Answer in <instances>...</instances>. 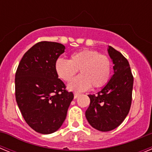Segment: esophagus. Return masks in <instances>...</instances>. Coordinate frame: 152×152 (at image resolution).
I'll list each match as a JSON object with an SVG mask.
<instances>
[{"label": "esophagus", "instance_id": "esophagus-1", "mask_svg": "<svg viewBox=\"0 0 152 152\" xmlns=\"http://www.w3.org/2000/svg\"><path fill=\"white\" fill-rule=\"evenodd\" d=\"M79 96H80V94H79V93H75V94H74V98L76 99V98L78 97Z\"/></svg>", "mask_w": 152, "mask_h": 152}]
</instances>
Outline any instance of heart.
Returning a JSON list of instances; mask_svg holds the SVG:
<instances>
[{
    "label": "heart",
    "instance_id": "heart-1",
    "mask_svg": "<svg viewBox=\"0 0 152 152\" xmlns=\"http://www.w3.org/2000/svg\"><path fill=\"white\" fill-rule=\"evenodd\" d=\"M55 69L61 80L68 82L78 72L81 75L75 77L68 86L70 91H84L93 86L103 87L110 79L112 63L108 56L93 49H83L71 55L70 60L58 58Z\"/></svg>",
    "mask_w": 152,
    "mask_h": 152
}]
</instances>
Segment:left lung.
I'll return each instance as SVG.
<instances>
[{
  "mask_svg": "<svg viewBox=\"0 0 152 152\" xmlns=\"http://www.w3.org/2000/svg\"><path fill=\"white\" fill-rule=\"evenodd\" d=\"M109 56L113 63V75L107 85L96 94H90L91 103L85 112L88 123L101 132L116 129L129 112L133 88L128 60L112 46L108 48Z\"/></svg>",
  "mask_w": 152,
  "mask_h": 152,
  "instance_id": "1",
  "label": "left lung"
}]
</instances>
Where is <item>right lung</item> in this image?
Returning a JSON list of instances; mask_svg holds the SVG:
<instances>
[{"instance_id":"add662e5","label":"right lung","mask_w":152,"mask_h":152,"mask_svg":"<svg viewBox=\"0 0 152 152\" xmlns=\"http://www.w3.org/2000/svg\"><path fill=\"white\" fill-rule=\"evenodd\" d=\"M64 49L61 43L39 42L24 54L16 72L17 105L26 123L39 133H53L61 127L74 98L55 69Z\"/></svg>"}]
</instances>
